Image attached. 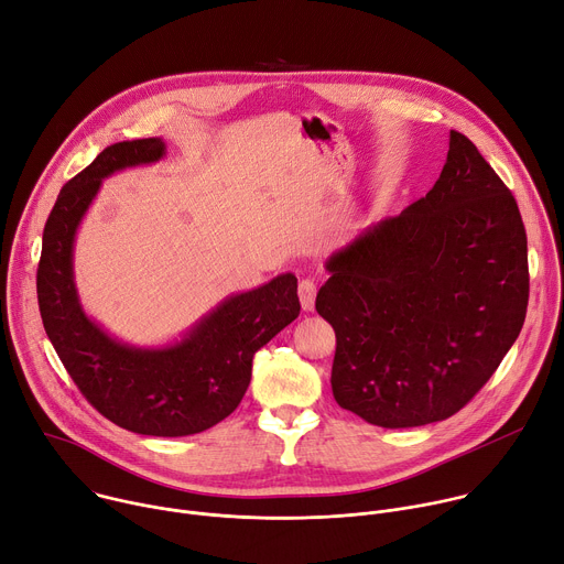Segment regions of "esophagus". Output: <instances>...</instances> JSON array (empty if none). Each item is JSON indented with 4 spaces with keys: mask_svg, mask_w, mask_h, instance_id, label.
I'll return each mask as SVG.
<instances>
[{
    "mask_svg": "<svg viewBox=\"0 0 564 564\" xmlns=\"http://www.w3.org/2000/svg\"><path fill=\"white\" fill-rule=\"evenodd\" d=\"M316 282L311 280V278H304L302 282H300V286H297V295H300V304H302V308L304 311H314V306H316Z\"/></svg>",
    "mask_w": 564,
    "mask_h": 564,
    "instance_id": "1",
    "label": "esophagus"
}]
</instances>
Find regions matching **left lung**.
I'll list each match as a JSON object with an SVG mask.
<instances>
[{
    "label": "left lung",
    "mask_w": 564,
    "mask_h": 564,
    "mask_svg": "<svg viewBox=\"0 0 564 564\" xmlns=\"http://www.w3.org/2000/svg\"><path fill=\"white\" fill-rule=\"evenodd\" d=\"M325 267L332 278L316 308L336 332L334 399L371 425L453 416L524 325L529 262L518 204L455 130L432 191L367 226Z\"/></svg>",
    "instance_id": "left-lung-1"
}]
</instances>
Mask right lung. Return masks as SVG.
I'll use <instances>...</instances> for the list:
<instances>
[{"label": "right lung", "mask_w": 564, "mask_h": 564, "mask_svg": "<svg viewBox=\"0 0 564 564\" xmlns=\"http://www.w3.org/2000/svg\"><path fill=\"white\" fill-rule=\"evenodd\" d=\"M163 139L122 141L62 187L42 235L37 302L51 345L85 399L111 423L150 436L197 434L226 419L243 399L253 356L300 314L297 278L226 297L181 340L134 347L109 336L80 304L74 241L102 178L156 163Z\"/></svg>", "instance_id": "1"}]
</instances>
